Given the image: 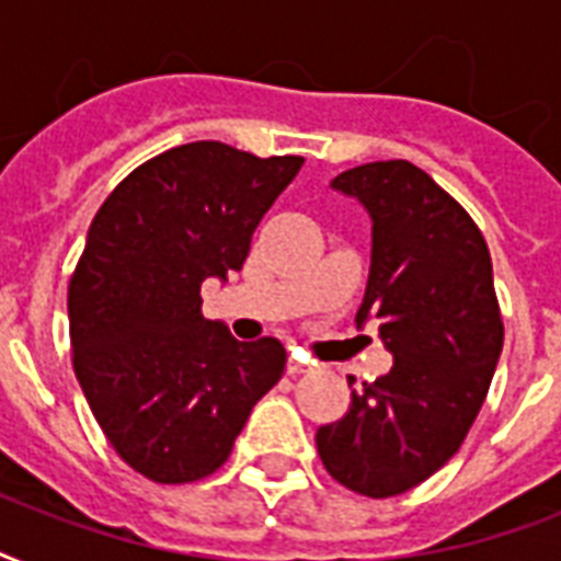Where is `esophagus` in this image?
I'll list each match as a JSON object with an SVG mask.
<instances>
[{
	"label": "esophagus",
	"mask_w": 561,
	"mask_h": 561,
	"mask_svg": "<svg viewBox=\"0 0 561 561\" xmlns=\"http://www.w3.org/2000/svg\"><path fill=\"white\" fill-rule=\"evenodd\" d=\"M308 369H311V360L302 358V355H297V352H294V355L288 358V375L308 373Z\"/></svg>",
	"instance_id": "obj_1"
}]
</instances>
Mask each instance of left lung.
Segmentation results:
<instances>
[{
  "label": "left lung",
  "mask_w": 561,
  "mask_h": 561,
  "mask_svg": "<svg viewBox=\"0 0 561 561\" xmlns=\"http://www.w3.org/2000/svg\"><path fill=\"white\" fill-rule=\"evenodd\" d=\"M332 188L373 220L355 320H378L392 369L364 383L350 375V410L317 427V451L352 492L401 495L451 460L486 399L504 346L492 259L469 211L413 162H367Z\"/></svg>",
  "instance_id": "1"
}]
</instances>
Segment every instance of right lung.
I'll list each match as a JSON object with an SVG mask.
<instances>
[{
  "mask_svg": "<svg viewBox=\"0 0 561 561\" xmlns=\"http://www.w3.org/2000/svg\"><path fill=\"white\" fill-rule=\"evenodd\" d=\"M302 162L180 145L130 171L92 218L69 282L75 375L110 445L153 483L218 471L285 373L276 337L241 343L203 317L201 285L241 271Z\"/></svg>",
  "mask_w": 561,
  "mask_h": 561,
  "instance_id": "1",
  "label": "right lung"
}]
</instances>
